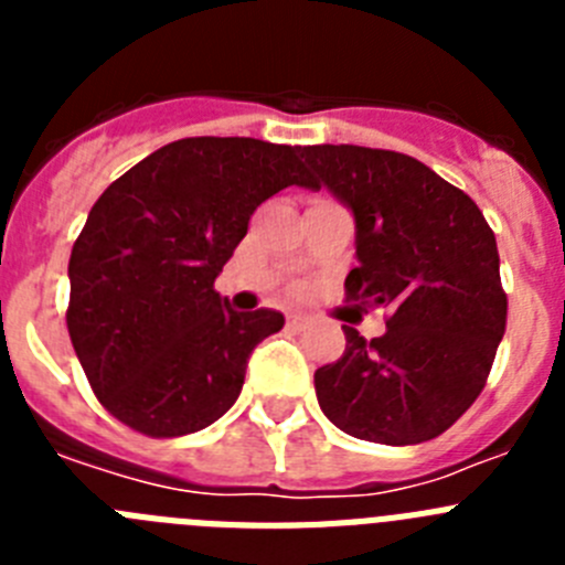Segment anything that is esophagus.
Here are the masks:
<instances>
[{"mask_svg":"<svg viewBox=\"0 0 565 565\" xmlns=\"http://www.w3.org/2000/svg\"><path fill=\"white\" fill-rule=\"evenodd\" d=\"M306 326L308 317H302V313H291V317H288V328H294V331H302Z\"/></svg>","mask_w":565,"mask_h":565,"instance_id":"34e87169","label":"esophagus"}]
</instances>
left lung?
<instances>
[{
  "mask_svg": "<svg viewBox=\"0 0 565 565\" xmlns=\"http://www.w3.org/2000/svg\"><path fill=\"white\" fill-rule=\"evenodd\" d=\"M313 189L326 183L356 217L359 266L348 302L387 308V333L313 373L319 407L364 441L422 444L450 430L481 396L507 331L495 232L476 201L411 154L306 147Z\"/></svg>",
  "mask_w": 565,
  "mask_h": 565,
  "instance_id": "left-lung-1",
  "label": "left lung"
}]
</instances>
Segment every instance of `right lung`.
Listing matches in <instances>:
<instances>
[{
	"instance_id": "right-lung-1",
	"label": "right lung",
	"mask_w": 565,
	"mask_h": 565,
	"mask_svg": "<svg viewBox=\"0 0 565 565\" xmlns=\"http://www.w3.org/2000/svg\"><path fill=\"white\" fill-rule=\"evenodd\" d=\"M311 186L297 149L181 138L89 209L70 254L67 331L104 411L149 438L198 433L237 402L257 342L282 313H237L214 291L254 209Z\"/></svg>"
}]
</instances>
